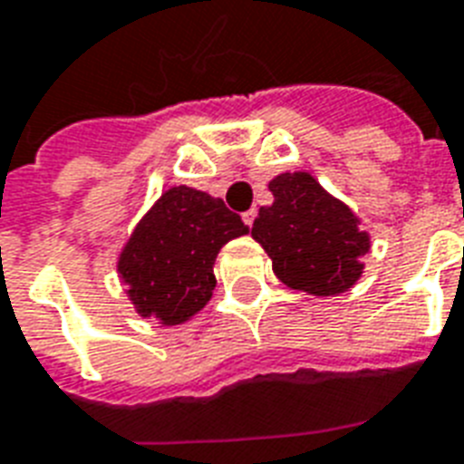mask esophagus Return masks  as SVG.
Masks as SVG:
<instances>
[{"mask_svg":"<svg viewBox=\"0 0 464 464\" xmlns=\"http://www.w3.org/2000/svg\"><path fill=\"white\" fill-rule=\"evenodd\" d=\"M242 220H244V225H254V220H256V210H254V208H251V210H246V213L242 215Z\"/></svg>","mask_w":464,"mask_h":464,"instance_id":"obj_1","label":"esophagus"}]
</instances>
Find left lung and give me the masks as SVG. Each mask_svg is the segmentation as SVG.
Returning a JSON list of instances; mask_svg holds the SVG:
<instances>
[{"instance_id": "obj_1", "label": "left lung", "mask_w": 464, "mask_h": 464, "mask_svg": "<svg viewBox=\"0 0 464 464\" xmlns=\"http://www.w3.org/2000/svg\"><path fill=\"white\" fill-rule=\"evenodd\" d=\"M268 188L273 206L258 210L251 237L271 256L273 273L288 288L312 295L351 288L370 249L358 218L304 171L276 176Z\"/></svg>"}]
</instances>
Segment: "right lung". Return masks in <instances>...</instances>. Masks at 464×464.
Here are the masks:
<instances>
[{
    "mask_svg": "<svg viewBox=\"0 0 464 464\" xmlns=\"http://www.w3.org/2000/svg\"><path fill=\"white\" fill-rule=\"evenodd\" d=\"M249 232L220 198L171 188L145 215L121 254L118 271L142 317L181 324L215 290L213 264L222 244Z\"/></svg>",
    "mask_w": 464,
    "mask_h": 464,
    "instance_id": "obj_1",
    "label": "right lung"
}]
</instances>
